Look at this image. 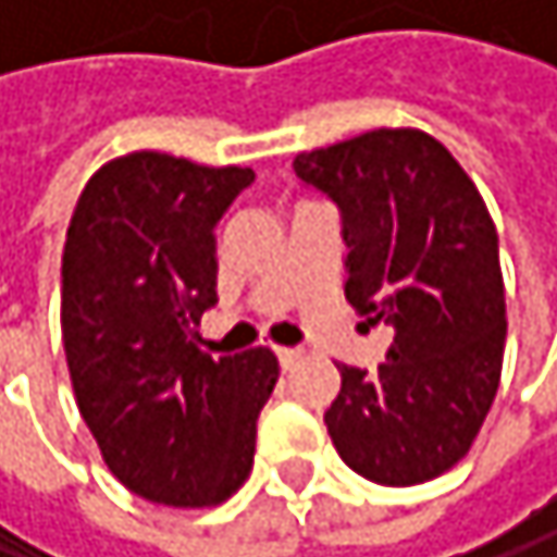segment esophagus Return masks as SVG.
<instances>
[{
	"instance_id": "34e87169",
	"label": "esophagus",
	"mask_w": 557,
	"mask_h": 557,
	"mask_svg": "<svg viewBox=\"0 0 557 557\" xmlns=\"http://www.w3.org/2000/svg\"><path fill=\"white\" fill-rule=\"evenodd\" d=\"M276 360H281L284 371H290L294 363L300 360V350H294V347H276Z\"/></svg>"
}]
</instances>
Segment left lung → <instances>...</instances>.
<instances>
[{
  "instance_id": "1",
  "label": "left lung",
  "mask_w": 557,
  "mask_h": 557,
  "mask_svg": "<svg viewBox=\"0 0 557 557\" xmlns=\"http://www.w3.org/2000/svg\"><path fill=\"white\" fill-rule=\"evenodd\" d=\"M297 176L344 223V297L394 331L377 371L341 363L327 434L360 478L411 487L455 468L495 404L505 357L498 230L478 186L421 129L310 149Z\"/></svg>"
}]
</instances>
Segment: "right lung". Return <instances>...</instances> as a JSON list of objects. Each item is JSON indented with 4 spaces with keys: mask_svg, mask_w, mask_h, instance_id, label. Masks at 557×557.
Instances as JSON below:
<instances>
[{
    "mask_svg": "<svg viewBox=\"0 0 557 557\" xmlns=\"http://www.w3.org/2000/svg\"><path fill=\"white\" fill-rule=\"evenodd\" d=\"M247 166L139 153L102 163L62 250V347L79 414L133 495L170 508L226 502L253 468L273 350H200L216 304V233Z\"/></svg>",
    "mask_w": 557,
    "mask_h": 557,
    "instance_id": "add662e5",
    "label": "right lung"
}]
</instances>
